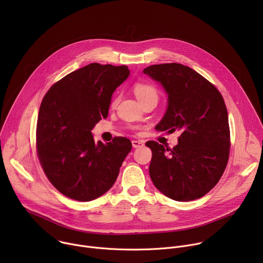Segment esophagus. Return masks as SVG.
<instances>
[{
    "label": "esophagus",
    "instance_id": "34e87169",
    "mask_svg": "<svg viewBox=\"0 0 263 263\" xmlns=\"http://www.w3.org/2000/svg\"><path fill=\"white\" fill-rule=\"evenodd\" d=\"M144 144V141L143 140H132V145L134 148L136 147H139V146H142Z\"/></svg>",
    "mask_w": 263,
    "mask_h": 263
}]
</instances>
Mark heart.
I'll list each match as a JSON object with an SVG mask.
<instances>
[{"instance_id":"obj_1","label":"heart","mask_w":263,"mask_h":263,"mask_svg":"<svg viewBox=\"0 0 263 263\" xmlns=\"http://www.w3.org/2000/svg\"><path fill=\"white\" fill-rule=\"evenodd\" d=\"M134 93L136 98L140 101V103L149 100V99H157L158 100V91L157 89L148 83L138 82L134 85ZM120 102V97H116L111 102V107L115 108Z\"/></svg>"}]
</instances>
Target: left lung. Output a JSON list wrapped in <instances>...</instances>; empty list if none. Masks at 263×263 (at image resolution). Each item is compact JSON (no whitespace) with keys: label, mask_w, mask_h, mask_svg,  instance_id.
Returning a JSON list of instances; mask_svg holds the SVG:
<instances>
[{"label":"left lung","mask_w":263,"mask_h":263,"mask_svg":"<svg viewBox=\"0 0 263 263\" xmlns=\"http://www.w3.org/2000/svg\"><path fill=\"white\" fill-rule=\"evenodd\" d=\"M167 95V108L158 131L181 135L173 148L156 141L149 176L156 189L179 202L197 200L209 193L227 166L230 148L228 112L220 92L193 68L163 63L143 69Z\"/></svg>","instance_id":"obj_1"}]
</instances>
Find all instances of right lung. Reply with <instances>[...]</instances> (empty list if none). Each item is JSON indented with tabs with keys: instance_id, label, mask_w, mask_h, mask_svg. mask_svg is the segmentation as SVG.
Wrapping results in <instances>:
<instances>
[{
	"instance_id": "1",
	"label": "right lung",
	"mask_w": 263,
	"mask_h": 263,
	"mask_svg": "<svg viewBox=\"0 0 263 263\" xmlns=\"http://www.w3.org/2000/svg\"><path fill=\"white\" fill-rule=\"evenodd\" d=\"M128 66L90 63L55 83L43 99L36 128L37 155L50 182L67 198L89 202L115 184L132 148L126 137L95 141L112 93L129 77Z\"/></svg>"
}]
</instances>
